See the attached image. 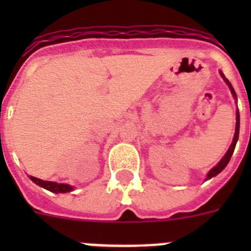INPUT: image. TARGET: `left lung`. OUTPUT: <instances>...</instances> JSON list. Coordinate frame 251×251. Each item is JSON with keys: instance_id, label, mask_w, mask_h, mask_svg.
I'll return each instance as SVG.
<instances>
[{"instance_id": "8db88e82", "label": "left lung", "mask_w": 251, "mask_h": 251, "mask_svg": "<svg viewBox=\"0 0 251 251\" xmlns=\"http://www.w3.org/2000/svg\"><path fill=\"white\" fill-rule=\"evenodd\" d=\"M220 74H221V76H223L224 80H225V83L227 84V85H229L230 90H231L232 97H234V98L236 99V93H235L234 88H232V85H231V84H230V81L227 80V79H226L225 75H224L223 73H220ZM239 128H240V114H239V110H236V127H235V136H234V139H232L231 146H230V147H229V150H227V152H226L225 156L223 157V159H221V161L219 162V163H217V165L215 166V167L212 168V170L210 171V172H208L207 177H206V179L212 178V177H215V176H216V175H219L221 172V171H223L224 168H225L226 166H227V163H229L230 158H231V156H232V153H234L235 146H236V142H238Z\"/></svg>"}]
</instances>
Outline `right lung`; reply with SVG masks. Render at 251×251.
I'll use <instances>...</instances> for the list:
<instances>
[{
  "mask_svg": "<svg viewBox=\"0 0 251 251\" xmlns=\"http://www.w3.org/2000/svg\"><path fill=\"white\" fill-rule=\"evenodd\" d=\"M32 182H35L36 185L41 186V187L46 188L49 191L55 192V194H65V192H70L74 190V187L70 185H66V183H56V182H51V181H43V179L36 178V177L28 176Z\"/></svg>",
  "mask_w": 251,
  "mask_h": 251,
  "instance_id": "1",
  "label": "right lung"
}]
</instances>
